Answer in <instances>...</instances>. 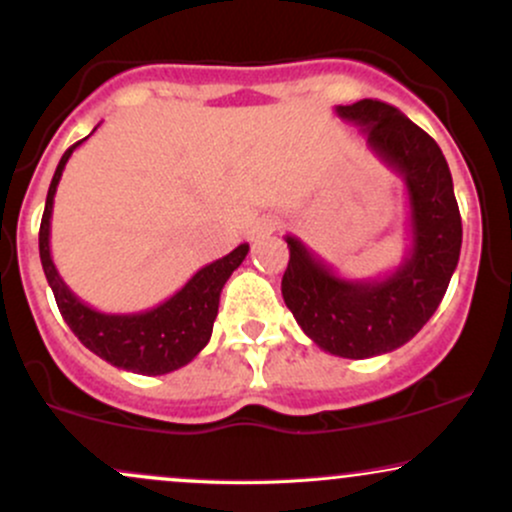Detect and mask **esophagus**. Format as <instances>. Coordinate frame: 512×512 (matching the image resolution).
I'll return each mask as SVG.
<instances>
[{"instance_id":"obj_1","label":"esophagus","mask_w":512,"mask_h":512,"mask_svg":"<svg viewBox=\"0 0 512 512\" xmlns=\"http://www.w3.org/2000/svg\"><path fill=\"white\" fill-rule=\"evenodd\" d=\"M274 231H276V223L272 219H262V221H257L255 228H252V238H264Z\"/></svg>"}]
</instances>
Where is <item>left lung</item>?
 Segmentation results:
<instances>
[{
	"mask_svg": "<svg viewBox=\"0 0 512 512\" xmlns=\"http://www.w3.org/2000/svg\"><path fill=\"white\" fill-rule=\"evenodd\" d=\"M366 134L375 156L402 175L409 195V248L380 279H344L296 236L281 296L301 330L322 351L370 358L407 344L448 291L462 248V219L440 146L395 105L363 98L334 108Z\"/></svg>",
	"mask_w": 512,
	"mask_h": 512,
	"instance_id": "obj_1",
	"label": "left lung"
}]
</instances>
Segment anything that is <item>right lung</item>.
Masks as SVG:
<instances>
[{
    "label": "right lung",
    "instance_id": "1",
    "mask_svg": "<svg viewBox=\"0 0 512 512\" xmlns=\"http://www.w3.org/2000/svg\"><path fill=\"white\" fill-rule=\"evenodd\" d=\"M81 142L69 146L60 158V166L52 175L48 199H45L43 221H40V262H43L45 279L55 293L57 308L79 342L110 366L142 375H163L187 366L211 339L223 284L243 264L250 245H238L226 257L202 267L178 293L151 310L117 315L101 313L86 305L64 284L50 255L52 202H55L62 170Z\"/></svg>",
    "mask_w": 512,
    "mask_h": 512
}]
</instances>
